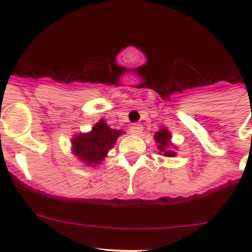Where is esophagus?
Returning <instances> with one entry per match:
<instances>
[{
    "instance_id": "obj_1",
    "label": "esophagus",
    "mask_w": 252,
    "mask_h": 252,
    "mask_svg": "<svg viewBox=\"0 0 252 252\" xmlns=\"http://www.w3.org/2000/svg\"><path fill=\"white\" fill-rule=\"evenodd\" d=\"M129 130H130L133 135H140L142 133V126H140V124H131L129 126Z\"/></svg>"
}]
</instances>
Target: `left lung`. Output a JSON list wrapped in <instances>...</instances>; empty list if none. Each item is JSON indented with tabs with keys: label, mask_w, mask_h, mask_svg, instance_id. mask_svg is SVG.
Returning a JSON list of instances; mask_svg holds the SVG:
<instances>
[{
	"label": "left lung",
	"mask_w": 252,
	"mask_h": 252,
	"mask_svg": "<svg viewBox=\"0 0 252 252\" xmlns=\"http://www.w3.org/2000/svg\"><path fill=\"white\" fill-rule=\"evenodd\" d=\"M169 139H171V134H169L168 130H166L164 128H162L161 130L157 131L155 134V140H156L157 144H158V150L159 151H163L166 156H174L175 152L169 151V150H166L167 147L169 146Z\"/></svg>",
	"instance_id": "obj_1"
}]
</instances>
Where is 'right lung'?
Listing matches in <instances>:
<instances>
[{"mask_svg": "<svg viewBox=\"0 0 252 252\" xmlns=\"http://www.w3.org/2000/svg\"><path fill=\"white\" fill-rule=\"evenodd\" d=\"M122 133V130L111 129L105 122L100 121L90 133L80 134L73 139V151L88 164H98Z\"/></svg>", "mask_w": 252, "mask_h": 252, "instance_id": "1", "label": "right lung"}]
</instances>
